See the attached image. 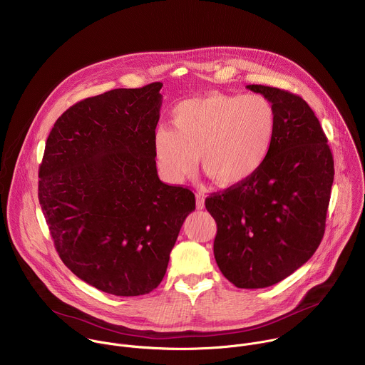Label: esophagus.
Returning a JSON list of instances; mask_svg holds the SVG:
<instances>
[{"label": "esophagus", "mask_w": 365, "mask_h": 365, "mask_svg": "<svg viewBox=\"0 0 365 365\" xmlns=\"http://www.w3.org/2000/svg\"><path fill=\"white\" fill-rule=\"evenodd\" d=\"M195 200H197V210H202V208L205 207V198H204V195L197 194V195H195Z\"/></svg>", "instance_id": "esophagus-1"}]
</instances>
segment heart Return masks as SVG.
I'll use <instances>...</instances> for the list:
<instances>
[{
  "label": "heart",
  "mask_w": 365,
  "mask_h": 365,
  "mask_svg": "<svg viewBox=\"0 0 365 365\" xmlns=\"http://www.w3.org/2000/svg\"><path fill=\"white\" fill-rule=\"evenodd\" d=\"M276 110L262 95L208 93L178 103L173 128L160 125L153 147L160 174L181 182L197 155L202 171L221 188H234L264 164L276 134Z\"/></svg>",
  "instance_id": "obj_1"
}]
</instances>
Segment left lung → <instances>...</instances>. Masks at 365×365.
<instances>
[{"mask_svg": "<svg viewBox=\"0 0 365 365\" xmlns=\"http://www.w3.org/2000/svg\"><path fill=\"white\" fill-rule=\"evenodd\" d=\"M246 88L274 106L272 150L252 178L211 194L205 208L217 222L214 256L222 274L237 287L262 289L290 276L322 242L334 161L319 119L300 96Z\"/></svg>", "mask_w": 365, "mask_h": 365, "instance_id": "1", "label": "left lung"}]
</instances>
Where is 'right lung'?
<instances>
[{
  "mask_svg": "<svg viewBox=\"0 0 365 365\" xmlns=\"http://www.w3.org/2000/svg\"><path fill=\"white\" fill-rule=\"evenodd\" d=\"M163 83L113 89L69 108L53 124L38 198L62 262L88 284L140 296L163 280L192 191L164 184L153 137Z\"/></svg>",
  "mask_w": 365,
  "mask_h": 365,
  "instance_id": "obj_1",
  "label": "right lung"
}]
</instances>
